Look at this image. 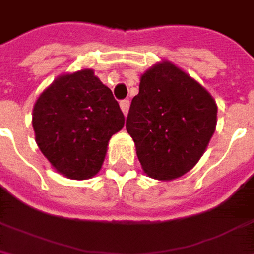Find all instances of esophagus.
I'll return each mask as SVG.
<instances>
[{
    "mask_svg": "<svg viewBox=\"0 0 254 254\" xmlns=\"http://www.w3.org/2000/svg\"><path fill=\"white\" fill-rule=\"evenodd\" d=\"M120 108H122V113H123L125 116L128 114V111H129V101H128V99L120 101Z\"/></svg>",
    "mask_w": 254,
    "mask_h": 254,
    "instance_id": "1",
    "label": "esophagus"
}]
</instances>
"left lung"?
<instances>
[{"instance_id": "1", "label": "left lung", "mask_w": 254, "mask_h": 254, "mask_svg": "<svg viewBox=\"0 0 254 254\" xmlns=\"http://www.w3.org/2000/svg\"><path fill=\"white\" fill-rule=\"evenodd\" d=\"M216 123L217 104L210 92L173 62L162 61L141 74L126 131L144 173L165 182L198 164Z\"/></svg>"}]
</instances>
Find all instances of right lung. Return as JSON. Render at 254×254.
Returning <instances> with one entry per match:
<instances>
[{
	"mask_svg": "<svg viewBox=\"0 0 254 254\" xmlns=\"http://www.w3.org/2000/svg\"><path fill=\"white\" fill-rule=\"evenodd\" d=\"M125 125L111 90L93 69L62 74L35 101V141L50 165L71 180L96 176L110 138Z\"/></svg>",
	"mask_w": 254,
	"mask_h": 254,
	"instance_id": "right-lung-1",
	"label": "right lung"
}]
</instances>
